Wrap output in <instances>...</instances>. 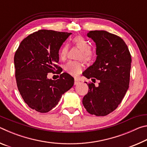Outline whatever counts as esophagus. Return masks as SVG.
Returning <instances> with one entry per match:
<instances>
[{
    "instance_id": "34e87169",
    "label": "esophagus",
    "mask_w": 147,
    "mask_h": 147,
    "mask_svg": "<svg viewBox=\"0 0 147 147\" xmlns=\"http://www.w3.org/2000/svg\"><path fill=\"white\" fill-rule=\"evenodd\" d=\"M79 83H80V81L78 80H77V79L74 80V85H77V84H78Z\"/></svg>"
}]
</instances>
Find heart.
<instances>
[{
	"label": "heart",
	"mask_w": 147,
	"mask_h": 147,
	"mask_svg": "<svg viewBox=\"0 0 147 147\" xmlns=\"http://www.w3.org/2000/svg\"><path fill=\"white\" fill-rule=\"evenodd\" d=\"M72 41L77 48L80 49V53L78 54V59H82L86 63H91L94 58L95 54L91 49L90 44L88 43V41H87L83 37L80 36L74 37ZM69 47L67 45H65L60 49L59 56L62 60H65L66 59ZM82 70L83 64L80 61H70L65 66V71L66 73L74 77L80 75Z\"/></svg>",
	"instance_id": "1"
}]
</instances>
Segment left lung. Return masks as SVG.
I'll return each instance as SVG.
<instances>
[{
	"mask_svg": "<svg viewBox=\"0 0 147 147\" xmlns=\"http://www.w3.org/2000/svg\"><path fill=\"white\" fill-rule=\"evenodd\" d=\"M88 36L95 42L96 59L84 72L87 78L100 80L98 86L87 83L88 93L82 103L87 111L105 116L117 108L130 83L131 54L120 37L104 30L90 31Z\"/></svg>",
	"mask_w": 147,
	"mask_h": 147,
	"instance_id": "1",
	"label": "left lung"
}]
</instances>
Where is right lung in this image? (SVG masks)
<instances>
[{
  "mask_svg": "<svg viewBox=\"0 0 147 147\" xmlns=\"http://www.w3.org/2000/svg\"><path fill=\"white\" fill-rule=\"evenodd\" d=\"M71 34L41 30L24 38L15 54L17 88L27 105L38 112L51 111L74 85V78L66 73L56 80L47 78L56 69L57 74L62 71L58 65L59 50Z\"/></svg>",
  "mask_w": 147,
  "mask_h": 147,
  "instance_id": "obj_1",
  "label": "right lung"
}]
</instances>
